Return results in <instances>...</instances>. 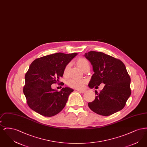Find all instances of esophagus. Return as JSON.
Wrapping results in <instances>:
<instances>
[{"label": "esophagus", "instance_id": "34e87169", "mask_svg": "<svg viewBox=\"0 0 147 147\" xmlns=\"http://www.w3.org/2000/svg\"><path fill=\"white\" fill-rule=\"evenodd\" d=\"M77 91L79 92H81V93H84L85 92V90H78Z\"/></svg>", "mask_w": 147, "mask_h": 147}]
</instances>
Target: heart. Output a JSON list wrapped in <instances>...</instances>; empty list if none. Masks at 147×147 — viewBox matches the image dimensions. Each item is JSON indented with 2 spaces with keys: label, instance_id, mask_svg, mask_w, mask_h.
I'll list each match as a JSON object with an SVG mask.
<instances>
[{
  "label": "heart",
  "instance_id": "1",
  "mask_svg": "<svg viewBox=\"0 0 147 147\" xmlns=\"http://www.w3.org/2000/svg\"><path fill=\"white\" fill-rule=\"evenodd\" d=\"M77 65L78 67L82 70L84 71L87 68H89V64L88 61L84 58H79L77 61ZM70 65L69 64H67L64 70V75L67 76L69 69ZM85 80H78V79H70L68 82V85L72 88L76 89H80L84 87V84H85Z\"/></svg>",
  "mask_w": 147,
  "mask_h": 147
}]
</instances>
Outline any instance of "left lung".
I'll list each match as a JSON object with an SVG mask.
<instances>
[{
    "instance_id": "8db88e82",
    "label": "left lung",
    "mask_w": 147,
    "mask_h": 147,
    "mask_svg": "<svg viewBox=\"0 0 147 147\" xmlns=\"http://www.w3.org/2000/svg\"><path fill=\"white\" fill-rule=\"evenodd\" d=\"M84 57L91 63L94 73L88 84L89 88H98L105 84L95 100L88 103L89 108L98 115L107 116L121 110L131 95V78L123 63L102 52L90 51Z\"/></svg>"
}]
</instances>
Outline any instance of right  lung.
I'll return each instance as SVG.
<instances>
[{"mask_svg": "<svg viewBox=\"0 0 147 147\" xmlns=\"http://www.w3.org/2000/svg\"><path fill=\"white\" fill-rule=\"evenodd\" d=\"M78 53H57L37 58L32 62L25 74L23 89L28 106L46 117L61 112L73 89L63 88L57 91L51 87L63 76L65 66Z\"/></svg>", "mask_w": 147, "mask_h": 147, "instance_id": "obj_1", "label": "right lung"}]
</instances>
